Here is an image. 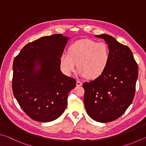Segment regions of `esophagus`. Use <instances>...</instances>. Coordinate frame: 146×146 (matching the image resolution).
I'll return each mask as SVG.
<instances>
[{"label": "esophagus", "instance_id": "34e87169", "mask_svg": "<svg viewBox=\"0 0 146 146\" xmlns=\"http://www.w3.org/2000/svg\"><path fill=\"white\" fill-rule=\"evenodd\" d=\"M76 84H77V86H81V85H82V82L80 81H79V80H77Z\"/></svg>", "mask_w": 146, "mask_h": 146}]
</instances>
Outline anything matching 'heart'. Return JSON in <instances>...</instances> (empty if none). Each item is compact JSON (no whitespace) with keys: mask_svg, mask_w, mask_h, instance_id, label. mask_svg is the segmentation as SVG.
<instances>
[{"mask_svg":"<svg viewBox=\"0 0 146 146\" xmlns=\"http://www.w3.org/2000/svg\"><path fill=\"white\" fill-rule=\"evenodd\" d=\"M109 60V48L106 43L83 39L70 45L68 54H62L60 65L65 74L70 75L75 71L78 64L80 76L95 79L104 72Z\"/></svg>","mask_w":146,"mask_h":146,"instance_id":"1","label":"heart"}]
</instances>
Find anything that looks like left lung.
Masks as SVG:
<instances>
[{"mask_svg":"<svg viewBox=\"0 0 146 146\" xmlns=\"http://www.w3.org/2000/svg\"><path fill=\"white\" fill-rule=\"evenodd\" d=\"M106 41L110 60L106 70L95 80L82 84L87 114L96 121L117 119L130 106L135 92L138 65L128 46L108 34L95 35Z\"/></svg>","mask_w":146,"mask_h":146,"instance_id":"8db88e82","label":"left lung"}]
</instances>
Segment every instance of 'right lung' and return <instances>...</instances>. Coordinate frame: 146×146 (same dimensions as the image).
<instances>
[{"instance_id":"obj_1","label":"right lung","mask_w":146,"mask_h":146,"mask_svg":"<svg viewBox=\"0 0 146 146\" xmlns=\"http://www.w3.org/2000/svg\"><path fill=\"white\" fill-rule=\"evenodd\" d=\"M69 37L53 34L27 44L13 65V95L35 121L49 122L64 113L76 81L60 70V56Z\"/></svg>"}]
</instances>
